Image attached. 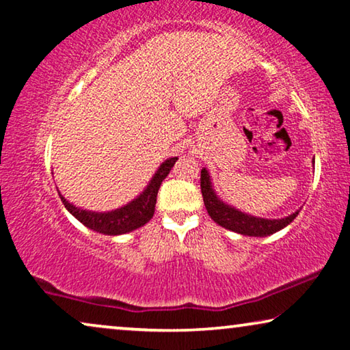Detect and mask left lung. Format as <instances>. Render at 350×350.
Wrapping results in <instances>:
<instances>
[{"label": "left lung", "instance_id": "left-lung-1", "mask_svg": "<svg viewBox=\"0 0 350 350\" xmlns=\"http://www.w3.org/2000/svg\"><path fill=\"white\" fill-rule=\"evenodd\" d=\"M200 189L204 197L205 208L216 224L224 229H229L237 234L247 237H267L275 234V232L284 229L287 224L295 219L298 211L292 213L291 216L281 217V219H265V217H256L246 213L238 211L234 206L227 205L222 202L216 192L213 191L211 178L206 169L200 172Z\"/></svg>", "mask_w": 350, "mask_h": 350}]
</instances>
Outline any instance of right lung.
<instances>
[{"label":"right lung","instance_id":"obj_1","mask_svg":"<svg viewBox=\"0 0 350 350\" xmlns=\"http://www.w3.org/2000/svg\"><path fill=\"white\" fill-rule=\"evenodd\" d=\"M176 159L178 158H170L167 159L165 163L161 164L158 172H156L153 178H151L150 185L146 186V189L142 192L137 199L129 202L128 205L121 206V208L105 213L88 211L77 208L75 205L69 204L62 194H59V197H62V202L70 215L77 217V219L82 222L83 226H87L88 229L99 232V234L104 235L128 234V232H133L135 229H139V227L145 226L146 222L153 217L156 197H158L161 183H163V180L169 175V172L176 163Z\"/></svg>","mask_w":350,"mask_h":350}]
</instances>
